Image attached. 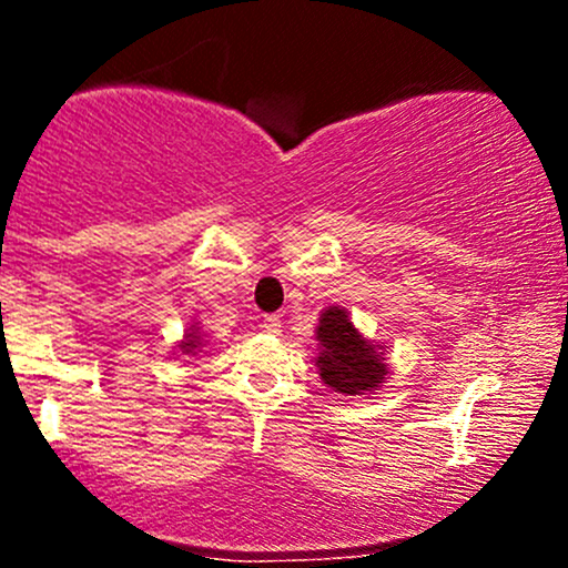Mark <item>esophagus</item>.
I'll use <instances>...</instances> for the list:
<instances>
[{
  "label": "esophagus",
  "instance_id": "1",
  "mask_svg": "<svg viewBox=\"0 0 568 568\" xmlns=\"http://www.w3.org/2000/svg\"><path fill=\"white\" fill-rule=\"evenodd\" d=\"M262 328L266 331V334H280V328H283V321H280V315H264Z\"/></svg>",
  "mask_w": 568,
  "mask_h": 568
}]
</instances>
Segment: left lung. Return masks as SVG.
<instances>
[{"mask_svg": "<svg viewBox=\"0 0 568 568\" xmlns=\"http://www.w3.org/2000/svg\"><path fill=\"white\" fill-rule=\"evenodd\" d=\"M317 342H321V355L315 357V366L334 393L368 395L387 376L384 352H376L379 349L376 344L357 334L344 306H328L323 312Z\"/></svg>", "mask_w": 568, "mask_h": 568, "instance_id": "1", "label": "left lung"}]
</instances>
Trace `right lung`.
I'll list each match as a JSON object with an SVG mask.
<instances>
[{
	"mask_svg": "<svg viewBox=\"0 0 568 568\" xmlns=\"http://www.w3.org/2000/svg\"><path fill=\"white\" fill-rule=\"evenodd\" d=\"M200 347H202V336H200L197 325H192V328H189V334L184 336V342L179 344V349L184 352V355H194V352H200Z\"/></svg>",
	"mask_w": 568,
	"mask_h": 568,
	"instance_id": "obj_1",
	"label": "right lung"
}]
</instances>
